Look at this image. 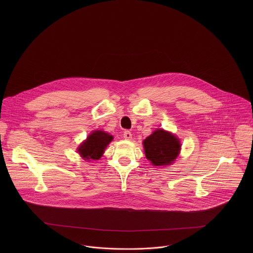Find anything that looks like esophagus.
<instances>
[{"instance_id":"esophagus-1","label":"esophagus","mask_w":253,"mask_h":253,"mask_svg":"<svg viewBox=\"0 0 253 253\" xmlns=\"http://www.w3.org/2000/svg\"><path fill=\"white\" fill-rule=\"evenodd\" d=\"M124 137H125V139H126V140H130L131 138H132V134H131V132L130 131H128V130H126V131H124Z\"/></svg>"}]
</instances>
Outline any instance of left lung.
<instances>
[{"instance_id": "8db88e82", "label": "left lung", "mask_w": 253, "mask_h": 253, "mask_svg": "<svg viewBox=\"0 0 253 253\" xmlns=\"http://www.w3.org/2000/svg\"><path fill=\"white\" fill-rule=\"evenodd\" d=\"M145 156L155 167L171 165L178 157L181 144L179 139L169 131L156 129L143 141Z\"/></svg>"}]
</instances>
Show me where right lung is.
Segmentation results:
<instances>
[{
  "label": "right lung",
  "instance_id": "1",
  "mask_svg": "<svg viewBox=\"0 0 253 253\" xmlns=\"http://www.w3.org/2000/svg\"><path fill=\"white\" fill-rule=\"evenodd\" d=\"M112 140L113 136L107 132L95 130L78 147V152L84 160H99Z\"/></svg>",
  "mask_w": 253,
  "mask_h": 253
}]
</instances>
